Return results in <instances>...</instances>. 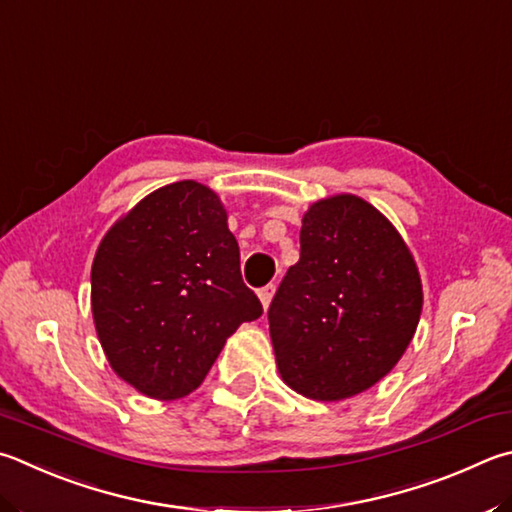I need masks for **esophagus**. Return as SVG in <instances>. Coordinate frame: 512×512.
Returning a JSON list of instances; mask_svg holds the SVG:
<instances>
[{"label":"esophagus","mask_w":512,"mask_h":512,"mask_svg":"<svg viewBox=\"0 0 512 512\" xmlns=\"http://www.w3.org/2000/svg\"><path fill=\"white\" fill-rule=\"evenodd\" d=\"M273 295H275V286L273 284H266L264 288H259V291H257V297H259V302H262L264 311L268 309V306H271Z\"/></svg>","instance_id":"esophagus-1"}]
</instances>
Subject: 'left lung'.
Returning a JSON list of instances; mask_svg holds the SVG:
<instances>
[{
  "mask_svg": "<svg viewBox=\"0 0 512 512\" xmlns=\"http://www.w3.org/2000/svg\"><path fill=\"white\" fill-rule=\"evenodd\" d=\"M421 311V273L392 221L349 192L313 201L268 309L280 378L322 403L365 392L403 358Z\"/></svg>",
  "mask_w": 512,
  "mask_h": 512,
  "instance_id": "1",
  "label": "left lung"
}]
</instances>
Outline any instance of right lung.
<instances>
[{"label":"right lung","instance_id":"1","mask_svg":"<svg viewBox=\"0 0 512 512\" xmlns=\"http://www.w3.org/2000/svg\"><path fill=\"white\" fill-rule=\"evenodd\" d=\"M91 315L109 367L136 392H194L239 324L262 315L219 194L176 181L120 215L91 264Z\"/></svg>","mask_w":512,"mask_h":512}]
</instances>
